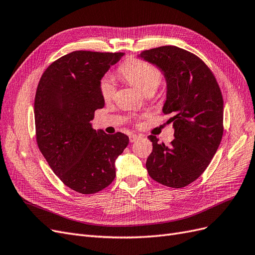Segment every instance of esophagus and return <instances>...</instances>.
Wrapping results in <instances>:
<instances>
[{
  "label": "esophagus",
  "instance_id": "1",
  "mask_svg": "<svg viewBox=\"0 0 255 255\" xmlns=\"http://www.w3.org/2000/svg\"><path fill=\"white\" fill-rule=\"evenodd\" d=\"M138 138H140L139 135H137V134H130L129 135V141L130 142H135Z\"/></svg>",
  "mask_w": 255,
  "mask_h": 255
}]
</instances>
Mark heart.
Segmentation results:
<instances>
[{
  "mask_svg": "<svg viewBox=\"0 0 255 255\" xmlns=\"http://www.w3.org/2000/svg\"><path fill=\"white\" fill-rule=\"evenodd\" d=\"M120 75L142 94L155 92L161 81V74L152 64L136 59H130L119 69ZM115 83L111 78L101 82V94L105 100H111L115 95Z\"/></svg>",
  "mask_w": 255,
  "mask_h": 255,
  "instance_id": "b5f03b06",
  "label": "heart"
}]
</instances>
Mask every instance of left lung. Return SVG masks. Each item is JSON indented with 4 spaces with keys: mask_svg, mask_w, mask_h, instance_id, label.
<instances>
[{
    "mask_svg": "<svg viewBox=\"0 0 255 255\" xmlns=\"http://www.w3.org/2000/svg\"><path fill=\"white\" fill-rule=\"evenodd\" d=\"M138 58L155 65L166 83L162 112L172 116L169 146L150 135L153 151L148 175L163 186L183 188L196 180L215 155L224 133V100L216 79L195 55L168 45L142 51Z\"/></svg>",
    "mask_w": 255,
    "mask_h": 255,
    "instance_id": "1",
    "label": "left lung"
}]
</instances>
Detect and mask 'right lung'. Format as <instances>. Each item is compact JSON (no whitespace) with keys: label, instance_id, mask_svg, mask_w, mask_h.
Masks as SVG:
<instances>
[{"label":"right lung","instance_id":"1","mask_svg":"<svg viewBox=\"0 0 255 255\" xmlns=\"http://www.w3.org/2000/svg\"><path fill=\"white\" fill-rule=\"evenodd\" d=\"M125 52L77 50L61 57L42 75L34 98L37 142L51 170L81 194L112 183L115 161L128 144L122 133L94 129L95 111L104 107L101 79Z\"/></svg>","mask_w":255,"mask_h":255}]
</instances>
